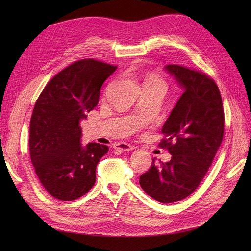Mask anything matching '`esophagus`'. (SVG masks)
Segmentation results:
<instances>
[{"label":"esophagus","instance_id":"1","mask_svg":"<svg viewBox=\"0 0 251 251\" xmlns=\"http://www.w3.org/2000/svg\"><path fill=\"white\" fill-rule=\"evenodd\" d=\"M114 149L128 151L134 150L135 147L132 146V144H130V143H127V142H123V141H121V142H115V143H114Z\"/></svg>","mask_w":251,"mask_h":251}]
</instances>
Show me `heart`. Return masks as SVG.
I'll use <instances>...</instances> for the list:
<instances>
[{
    "mask_svg": "<svg viewBox=\"0 0 251 251\" xmlns=\"http://www.w3.org/2000/svg\"><path fill=\"white\" fill-rule=\"evenodd\" d=\"M147 83H150V85H153V83H160V85H164V81L160 78V76L157 74H149L147 78H146V82H144V85H147Z\"/></svg>",
    "mask_w": 251,
    "mask_h": 251,
    "instance_id": "1",
    "label": "heart"
}]
</instances>
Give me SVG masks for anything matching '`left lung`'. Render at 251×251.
<instances>
[{
    "label": "left lung",
    "instance_id": "1",
    "mask_svg": "<svg viewBox=\"0 0 251 251\" xmlns=\"http://www.w3.org/2000/svg\"><path fill=\"white\" fill-rule=\"evenodd\" d=\"M184 88L162 126L159 147L172 154L169 162L155 164L142 174L139 183L151 198L173 203L186 198L202 182L224 135V109L217 83L207 74L181 65H168Z\"/></svg>",
    "mask_w": 251,
    "mask_h": 251
}]
</instances>
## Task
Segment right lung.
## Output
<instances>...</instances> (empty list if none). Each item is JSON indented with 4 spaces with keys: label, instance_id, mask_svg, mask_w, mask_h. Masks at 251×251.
I'll return each mask as SVG.
<instances>
[{
    "label": "right lung",
    "instance_id": "1",
    "mask_svg": "<svg viewBox=\"0 0 251 251\" xmlns=\"http://www.w3.org/2000/svg\"><path fill=\"white\" fill-rule=\"evenodd\" d=\"M116 69L94 58L76 60L37 98L30 120V159L41 184L56 199H77L95 183L97 163L109 148L96 142L81 146L79 120L96 107L102 83Z\"/></svg>",
    "mask_w": 251,
    "mask_h": 251
}]
</instances>
